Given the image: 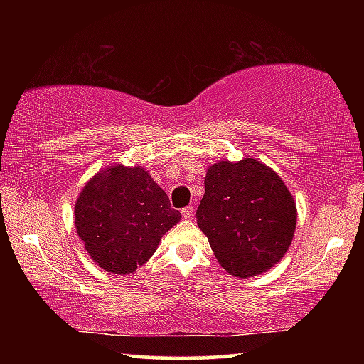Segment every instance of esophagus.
<instances>
[{
  "label": "esophagus",
  "instance_id": "obj_1",
  "mask_svg": "<svg viewBox=\"0 0 364 364\" xmlns=\"http://www.w3.org/2000/svg\"><path fill=\"white\" fill-rule=\"evenodd\" d=\"M181 215H183V217L186 218V220H191V218L194 217V207L189 205V207L181 208Z\"/></svg>",
  "mask_w": 364,
  "mask_h": 364
}]
</instances>
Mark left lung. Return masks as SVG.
<instances>
[{
  "mask_svg": "<svg viewBox=\"0 0 364 364\" xmlns=\"http://www.w3.org/2000/svg\"><path fill=\"white\" fill-rule=\"evenodd\" d=\"M196 220L218 263L252 278L278 263L292 242L297 208L281 178L255 159L218 162L205 176Z\"/></svg>",
  "mask_w": 364,
  "mask_h": 364,
  "instance_id": "left-lung-1",
  "label": "left lung"
}]
</instances>
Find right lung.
Instances as JSON below:
<instances>
[{
	"mask_svg": "<svg viewBox=\"0 0 364 364\" xmlns=\"http://www.w3.org/2000/svg\"><path fill=\"white\" fill-rule=\"evenodd\" d=\"M181 213L141 167H110L86 183L75 204V228L102 269L130 274L157 250Z\"/></svg>",
	"mask_w": 364,
	"mask_h": 364,
	"instance_id": "1",
	"label": "right lung"
}]
</instances>
